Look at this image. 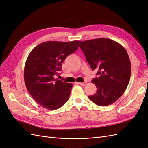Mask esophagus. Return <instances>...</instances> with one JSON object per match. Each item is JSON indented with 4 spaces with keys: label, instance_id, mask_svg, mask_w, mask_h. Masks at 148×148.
Here are the masks:
<instances>
[{
    "label": "esophagus",
    "instance_id": "esophagus-1",
    "mask_svg": "<svg viewBox=\"0 0 148 148\" xmlns=\"http://www.w3.org/2000/svg\"><path fill=\"white\" fill-rule=\"evenodd\" d=\"M79 85H81V86H86V84H87V82H79L78 83Z\"/></svg>",
    "mask_w": 148,
    "mask_h": 148
}]
</instances>
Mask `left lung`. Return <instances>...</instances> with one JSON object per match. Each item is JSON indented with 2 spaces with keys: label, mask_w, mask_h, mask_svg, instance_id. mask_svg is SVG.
Instances as JSON below:
<instances>
[{
  "label": "left lung",
  "mask_w": 148,
  "mask_h": 148,
  "mask_svg": "<svg viewBox=\"0 0 148 148\" xmlns=\"http://www.w3.org/2000/svg\"><path fill=\"white\" fill-rule=\"evenodd\" d=\"M79 46L91 69L97 70L98 77L92 81L97 91L88 98L102 107L115 102L130 79L131 62L126 50L117 42L103 38L80 41Z\"/></svg>",
  "instance_id": "left-lung-1"
}]
</instances>
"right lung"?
<instances>
[{
    "label": "right lung",
    "instance_id": "add662e5",
    "mask_svg": "<svg viewBox=\"0 0 148 148\" xmlns=\"http://www.w3.org/2000/svg\"><path fill=\"white\" fill-rule=\"evenodd\" d=\"M79 47V41H49L37 45L25 64L24 81L28 92L37 103L54 110L69 99L73 84L54 78L62 62Z\"/></svg>",
    "mask_w": 148,
    "mask_h": 148
}]
</instances>
